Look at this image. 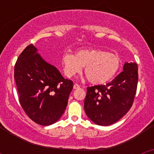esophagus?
Listing matches in <instances>:
<instances>
[{
	"instance_id": "obj_1",
	"label": "esophagus",
	"mask_w": 154,
	"mask_h": 154,
	"mask_svg": "<svg viewBox=\"0 0 154 154\" xmlns=\"http://www.w3.org/2000/svg\"><path fill=\"white\" fill-rule=\"evenodd\" d=\"M80 86L78 85V84H74V85H73V89H79Z\"/></svg>"
}]
</instances>
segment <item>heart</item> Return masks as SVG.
<instances>
[{
    "label": "heart",
    "instance_id": "heart-1",
    "mask_svg": "<svg viewBox=\"0 0 154 154\" xmlns=\"http://www.w3.org/2000/svg\"><path fill=\"white\" fill-rule=\"evenodd\" d=\"M64 73L68 78L84 72L92 84L106 83L115 77L121 66L119 57L101 49H81L72 55L64 53L62 56Z\"/></svg>",
    "mask_w": 154,
    "mask_h": 154
}]
</instances>
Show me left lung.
I'll use <instances>...</instances> for the list:
<instances>
[{
    "mask_svg": "<svg viewBox=\"0 0 154 154\" xmlns=\"http://www.w3.org/2000/svg\"><path fill=\"white\" fill-rule=\"evenodd\" d=\"M138 82L136 62H126L123 71L106 85L87 88L84 109L99 126H109L124 116L133 105Z\"/></svg>",
    "mask_w": 154,
    "mask_h": 154,
    "instance_id": "1",
    "label": "left lung"
}]
</instances>
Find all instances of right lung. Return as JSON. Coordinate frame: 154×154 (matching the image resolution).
I'll list each match as a JSON object with an SVG mask.
<instances>
[{
	"instance_id": "1",
	"label": "right lung",
	"mask_w": 154,
	"mask_h": 154,
	"mask_svg": "<svg viewBox=\"0 0 154 154\" xmlns=\"http://www.w3.org/2000/svg\"><path fill=\"white\" fill-rule=\"evenodd\" d=\"M19 101L28 117L42 126L60 119L73 89L55 66L48 63L31 44L19 55L14 66Z\"/></svg>"
}]
</instances>
